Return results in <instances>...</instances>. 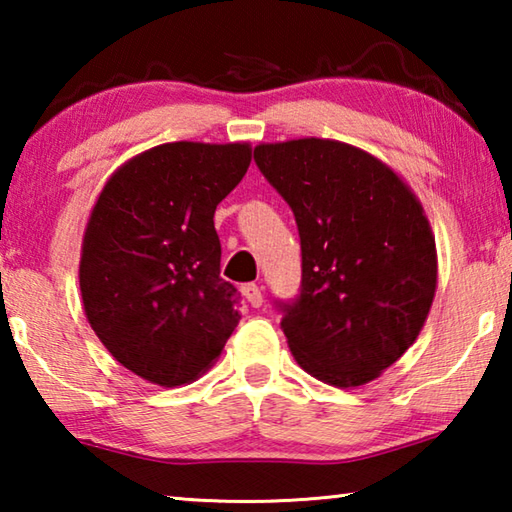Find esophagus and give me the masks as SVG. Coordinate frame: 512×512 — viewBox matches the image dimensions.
<instances>
[{"mask_svg": "<svg viewBox=\"0 0 512 512\" xmlns=\"http://www.w3.org/2000/svg\"><path fill=\"white\" fill-rule=\"evenodd\" d=\"M241 293H244V298L250 302V307H262V302H264V296H262V289L257 287V284H244V287H241Z\"/></svg>", "mask_w": 512, "mask_h": 512, "instance_id": "1", "label": "esophagus"}]
</instances>
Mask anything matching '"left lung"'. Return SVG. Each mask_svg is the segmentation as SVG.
Instances as JSON below:
<instances>
[{
    "instance_id": "obj_1",
    "label": "left lung",
    "mask_w": 512,
    "mask_h": 512,
    "mask_svg": "<svg viewBox=\"0 0 512 512\" xmlns=\"http://www.w3.org/2000/svg\"><path fill=\"white\" fill-rule=\"evenodd\" d=\"M255 164L296 216L302 282L275 300L293 357L325 384H368L418 339L436 241L400 176L334 140L259 144Z\"/></svg>"
}]
</instances>
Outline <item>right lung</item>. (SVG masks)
Segmentation results:
<instances>
[{"mask_svg":"<svg viewBox=\"0 0 512 512\" xmlns=\"http://www.w3.org/2000/svg\"><path fill=\"white\" fill-rule=\"evenodd\" d=\"M248 167V144H162L112 173L94 205L79 271L85 316L151 384H189L235 332L239 293L221 277L214 210Z\"/></svg>","mask_w":512,"mask_h":512,"instance_id":"add662e5","label":"right lung"}]
</instances>
